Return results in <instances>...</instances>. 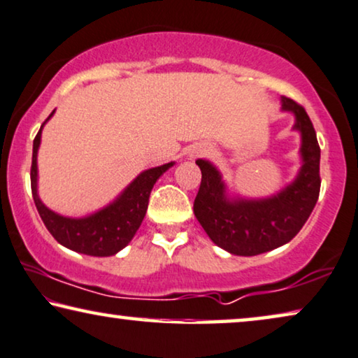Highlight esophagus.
I'll return each instance as SVG.
<instances>
[{
  "label": "esophagus",
  "mask_w": 358,
  "mask_h": 358,
  "mask_svg": "<svg viewBox=\"0 0 358 358\" xmlns=\"http://www.w3.org/2000/svg\"><path fill=\"white\" fill-rule=\"evenodd\" d=\"M203 154H204V148H201V145H191V148L186 149V159L188 160L198 159Z\"/></svg>",
  "instance_id": "obj_1"
}]
</instances>
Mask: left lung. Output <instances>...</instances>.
<instances>
[{"instance_id": "obj_1", "label": "left lung", "mask_w": 358, "mask_h": 358, "mask_svg": "<svg viewBox=\"0 0 358 358\" xmlns=\"http://www.w3.org/2000/svg\"><path fill=\"white\" fill-rule=\"evenodd\" d=\"M282 112L294 115L292 129L300 134L301 165L296 177L275 194L245 198L229 194L222 173L213 162L198 159L201 186L194 215L215 245L236 256H256L289 243L308 220L320 196L321 150L305 108L280 97Z\"/></svg>"}]
</instances>
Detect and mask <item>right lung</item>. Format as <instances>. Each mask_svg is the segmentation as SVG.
Wrapping results in <instances>:
<instances>
[{
	"label": "right lung",
	"instance_id": "right-lung-1",
	"mask_svg": "<svg viewBox=\"0 0 358 358\" xmlns=\"http://www.w3.org/2000/svg\"><path fill=\"white\" fill-rule=\"evenodd\" d=\"M55 110L45 120L40 131L34 139L32 169H30V185H32L34 203L42 217L45 227L59 245L89 256H113L127 246L138 231L148 210L149 196L155 181L173 167L175 162H169L159 167L148 169L141 172L131 183L115 198L112 203L103 206L84 217H66L55 213L42 203L38 196V167L37 155L42 129L45 123L53 117Z\"/></svg>",
	"mask_w": 358,
	"mask_h": 358
}]
</instances>
